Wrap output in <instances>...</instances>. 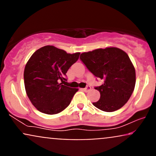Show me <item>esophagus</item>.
Here are the masks:
<instances>
[{"label": "esophagus", "mask_w": 156, "mask_h": 156, "mask_svg": "<svg viewBox=\"0 0 156 156\" xmlns=\"http://www.w3.org/2000/svg\"><path fill=\"white\" fill-rule=\"evenodd\" d=\"M91 89V87L90 86H87V87H85V88L83 89V90L84 91V92H89V90Z\"/></svg>", "instance_id": "34e87169"}]
</instances>
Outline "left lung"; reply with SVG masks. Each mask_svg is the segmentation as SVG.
I'll list each match as a JSON object with an SVG mask.
<instances>
[{
    "label": "left lung",
    "mask_w": 156,
    "mask_h": 156,
    "mask_svg": "<svg viewBox=\"0 0 156 156\" xmlns=\"http://www.w3.org/2000/svg\"><path fill=\"white\" fill-rule=\"evenodd\" d=\"M80 59L87 69L103 80L94 89L101 98L93 105L103 112L117 111L128 102L134 90L136 72L129 56L117 48H107L83 53Z\"/></svg>",
    "instance_id": "left-lung-1"
}]
</instances>
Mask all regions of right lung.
<instances>
[{"label": "right lung", "instance_id": "right-lung-1", "mask_svg": "<svg viewBox=\"0 0 156 156\" xmlns=\"http://www.w3.org/2000/svg\"><path fill=\"white\" fill-rule=\"evenodd\" d=\"M79 55L52 45L44 46L33 53L25 67L24 84L27 95L37 110L55 114L69 105L78 89L66 86V73Z\"/></svg>", "mask_w": 156, "mask_h": 156}]
</instances>
